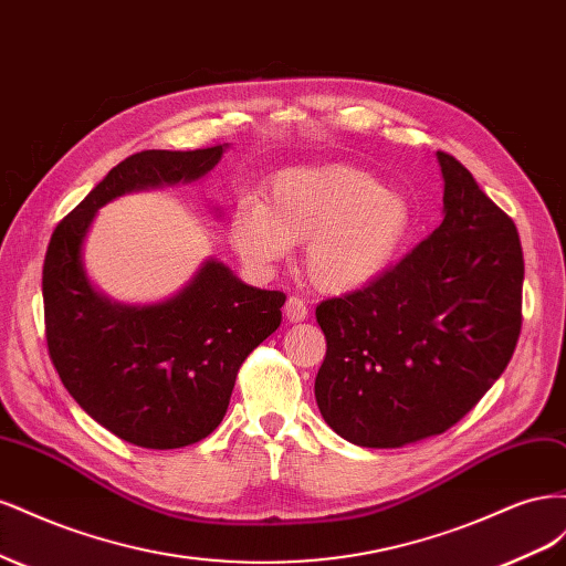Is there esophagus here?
I'll list each match as a JSON object with an SVG mask.
<instances>
[{
	"instance_id": "1",
	"label": "esophagus",
	"mask_w": 566,
	"mask_h": 566,
	"mask_svg": "<svg viewBox=\"0 0 566 566\" xmlns=\"http://www.w3.org/2000/svg\"><path fill=\"white\" fill-rule=\"evenodd\" d=\"M283 314H285L287 321L300 323V321H304L306 316H310V310H306V304L300 297H287L285 306H283Z\"/></svg>"
}]
</instances>
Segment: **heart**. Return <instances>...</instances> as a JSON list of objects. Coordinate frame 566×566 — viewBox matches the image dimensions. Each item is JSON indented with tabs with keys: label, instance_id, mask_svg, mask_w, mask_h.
Segmentation results:
<instances>
[{
	"label": "heart",
	"instance_id": "heart-1",
	"mask_svg": "<svg viewBox=\"0 0 566 566\" xmlns=\"http://www.w3.org/2000/svg\"><path fill=\"white\" fill-rule=\"evenodd\" d=\"M413 227L403 196L347 165L290 167L271 177L262 202L241 200L229 235L235 252L271 271L304 243L302 271L323 293H349L397 260Z\"/></svg>",
	"mask_w": 566,
	"mask_h": 566
}]
</instances>
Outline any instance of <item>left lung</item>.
<instances>
[{"mask_svg": "<svg viewBox=\"0 0 566 566\" xmlns=\"http://www.w3.org/2000/svg\"><path fill=\"white\" fill-rule=\"evenodd\" d=\"M443 221L366 287L323 300V420L356 447L399 449L468 416L515 354L524 256L515 221L437 150Z\"/></svg>", "mask_w": 566, "mask_h": 566, "instance_id": "left-lung-1", "label": "left lung"}]
</instances>
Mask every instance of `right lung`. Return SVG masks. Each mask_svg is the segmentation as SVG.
<instances>
[{
    "label": "right lung",
    "mask_w": 566,
    "mask_h": 566,
    "mask_svg": "<svg viewBox=\"0 0 566 566\" xmlns=\"http://www.w3.org/2000/svg\"><path fill=\"white\" fill-rule=\"evenodd\" d=\"M224 148L134 153L59 221L46 248L42 295L51 364L71 397L134 447L181 449L212 434L243 361L281 325L285 295L245 285L221 262H208L163 304H113L84 276L82 241L101 205L139 188L193 181Z\"/></svg>",
    "instance_id": "add662e5"
}]
</instances>
